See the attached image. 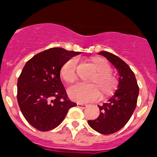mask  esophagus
<instances>
[{"instance_id": "34e87169", "label": "esophagus", "mask_w": 157, "mask_h": 157, "mask_svg": "<svg viewBox=\"0 0 157 157\" xmlns=\"http://www.w3.org/2000/svg\"><path fill=\"white\" fill-rule=\"evenodd\" d=\"M77 107H79V108H81V109H85L86 107L87 106L86 104H84V103H80V102H78L77 104Z\"/></svg>"}]
</instances>
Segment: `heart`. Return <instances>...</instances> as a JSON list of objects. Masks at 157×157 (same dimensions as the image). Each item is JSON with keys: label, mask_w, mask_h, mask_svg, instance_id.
<instances>
[{"label": "heart", "mask_w": 157, "mask_h": 157, "mask_svg": "<svg viewBox=\"0 0 157 157\" xmlns=\"http://www.w3.org/2000/svg\"><path fill=\"white\" fill-rule=\"evenodd\" d=\"M90 63L96 71L90 80L91 84H77L71 86L68 89V94L72 100L80 102L94 101L99 97V93L101 98H104L115 91L117 80L110 73L111 66L109 63L101 57L92 58ZM76 65V59H70L62 66L60 75L68 84H71L77 79Z\"/></svg>", "instance_id": "b5f03b06"}]
</instances>
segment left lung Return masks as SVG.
Masks as SVG:
<instances>
[{
  "label": "left lung",
  "mask_w": 157,
  "mask_h": 157,
  "mask_svg": "<svg viewBox=\"0 0 157 157\" xmlns=\"http://www.w3.org/2000/svg\"><path fill=\"white\" fill-rule=\"evenodd\" d=\"M117 69L119 80L115 92L106 103L99 107L97 119L88 121L89 126L98 133L109 135L115 133L128 122L137 105L138 88L135 73L121 58L108 52H99Z\"/></svg>",
  "instance_id": "obj_1"
}]
</instances>
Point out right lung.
Here are the masks:
<instances>
[{
	"mask_svg": "<svg viewBox=\"0 0 157 157\" xmlns=\"http://www.w3.org/2000/svg\"><path fill=\"white\" fill-rule=\"evenodd\" d=\"M80 53L53 48L36 54L24 66L17 83V99L25 119L36 129L56 128L69 109L77 105L68 98L60 70L65 62Z\"/></svg>",
	"mask_w": 157,
	"mask_h": 157,
	"instance_id": "add662e5",
	"label": "right lung"
}]
</instances>
